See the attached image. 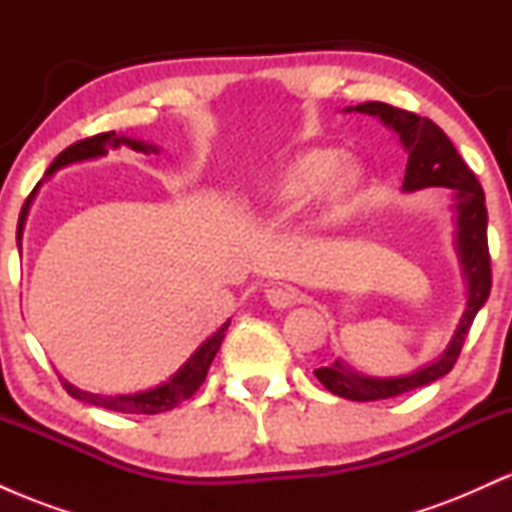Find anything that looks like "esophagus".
Returning <instances> with one entry per match:
<instances>
[{
	"label": "esophagus",
	"instance_id": "34e87169",
	"mask_svg": "<svg viewBox=\"0 0 512 512\" xmlns=\"http://www.w3.org/2000/svg\"><path fill=\"white\" fill-rule=\"evenodd\" d=\"M267 301L272 308H291L298 301V291L286 284L272 286V289H267Z\"/></svg>",
	"mask_w": 512,
	"mask_h": 512
}]
</instances>
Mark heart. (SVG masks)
<instances>
[{"instance_id": "heart-1", "label": "heart", "mask_w": 512, "mask_h": 512, "mask_svg": "<svg viewBox=\"0 0 512 512\" xmlns=\"http://www.w3.org/2000/svg\"><path fill=\"white\" fill-rule=\"evenodd\" d=\"M366 170L358 163H344L337 149H305L291 156L262 185L257 204L272 214H284L322 190L327 202V219L339 221L349 216L366 192Z\"/></svg>"}]
</instances>
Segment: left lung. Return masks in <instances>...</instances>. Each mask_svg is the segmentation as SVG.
Wrapping results in <instances>:
<instances>
[{"instance_id":"1","label":"left lung","mask_w":512,"mask_h":512,"mask_svg":"<svg viewBox=\"0 0 512 512\" xmlns=\"http://www.w3.org/2000/svg\"><path fill=\"white\" fill-rule=\"evenodd\" d=\"M366 113L380 117L385 127L395 129L399 142L407 149V173H404V190H424V187H448L455 197V248L460 257L462 274L467 279V305L460 317L455 334H452L448 349L438 361L414 370L409 375L399 378H370V375H358L349 370L342 361H334L332 366L317 368L315 378L320 380L332 395L354 399V402H375V399H387L404 395V392L424 387L433 380L448 375L457 363L464 339H467L469 327L474 317L486 303L491 293V257H489V240H486V202L484 190L479 180L469 170L457 149L445 137V132L436 122L428 117H419L407 110L392 108L387 103H361L356 108H346V113Z\"/></svg>"}]
</instances>
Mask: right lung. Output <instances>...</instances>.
Segmentation results:
<instances>
[{
    "instance_id": "obj_1",
    "label": "right lung",
    "mask_w": 512,
    "mask_h": 512,
    "mask_svg": "<svg viewBox=\"0 0 512 512\" xmlns=\"http://www.w3.org/2000/svg\"><path fill=\"white\" fill-rule=\"evenodd\" d=\"M122 144H127L129 149H134V151H142V154H151V151L156 154L158 151L154 144H146V142H139V139H129V137H117L115 132H103V134H96V137L81 139V142L67 146V149H64L62 154L50 163L48 173L45 175L57 173V170L69 166V163H81V161H91V158H101L108 154V149H117V146H122ZM40 185H43V180L33 187V192L28 195L26 204H23V209L19 214V228H16L19 250H21V238H23V223H26L28 209H31V202H33V197L38 195ZM228 325H231V320L211 334L207 342L199 346L195 354L187 358V363L178 370V373L170 375V380H166L163 385L151 387V390L134 392V395H93V392L79 390V387L67 383V380H62V385L74 399H81V402H88V404H96V407L120 411V414H161V411L178 407L180 402L190 399L199 390V385H202L204 378H207V370L211 366V361H214L216 351H219L223 337H226Z\"/></svg>"
}]
</instances>
